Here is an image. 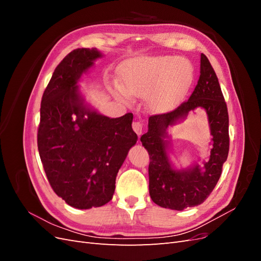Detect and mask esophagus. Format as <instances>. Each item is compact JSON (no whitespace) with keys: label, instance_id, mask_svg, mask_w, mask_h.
I'll return each mask as SVG.
<instances>
[{"label":"esophagus","instance_id":"1","mask_svg":"<svg viewBox=\"0 0 261 261\" xmlns=\"http://www.w3.org/2000/svg\"><path fill=\"white\" fill-rule=\"evenodd\" d=\"M132 126H133L134 132H135L137 135H141V133H143V123L135 121V122H133Z\"/></svg>","mask_w":261,"mask_h":261}]
</instances>
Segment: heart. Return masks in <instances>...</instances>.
I'll list each match as a JSON object with an SVG mask.
<instances>
[{"label": "heart", "instance_id": "obj_1", "mask_svg": "<svg viewBox=\"0 0 261 261\" xmlns=\"http://www.w3.org/2000/svg\"><path fill=\"white\" fill-rule=\"evenodd\" d=\"M123 87L118 93L148 98L155 112H169L176 108L194 81L195 69L191 61L173 55L139 57L125 61L121 66Z\"/></svg>", "mask_w": 261, "mask_h": 261}]
</instances>
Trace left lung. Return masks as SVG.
Wrapping results in <instances>:
<instances>
[{"mask_svg":"<svg viewBox=\"0 0 261 261\" xmlns=\"http://www.w3.org/2000/svg\"><path fill=\"white\" fill-rule=\"evenodd\" d=\"M197 107L208 115L213 136L210 160L201 169L198 165L184 170L171 168L167 147L166 129ZM150 158L149 194L154 203L162 208L184 210L202 203L216 187L227 159L228 113L221 87L208 58L201 53L200 76L192 96L171 112L149 117L148 132L140 137Z\"/></svg>","mask_w":261,"mask_h":261,"instance_id":"left-lung-1","label":"left lung"}]
</instances>
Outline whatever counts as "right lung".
<instances>
[{"instance_id":"add662e5","label":"right lung","mask_w":261,"mask_h":261,"mask_svg":"<svg viewBox=\"0 0 261 261\" xmlns=\"http://www.w3.org/2000/svg\"><path fill=\"white\" fill-rule=\"evenodd\" d=\"M101 57L97 49L68 53L41 100L38 150L43 169L54 193L77 209L112 199L117 172L138 139L132 113L110 118L85 105L77 83Z\"/></svg>"}]
</instances>
